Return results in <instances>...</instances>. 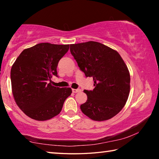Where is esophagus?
Segmentation results:
<instances>
[{
	"label": "esophagus",
	"mask_w": 159,
	"mask_h": 159,
	"mask_svg": "<svg viewBox=\"0 0 159 159\" xmlns=\"http://www.w3.org/2000/svg\"><path fill=\"white\" fill-rule=\"evenodd\" d=\"M80 90H81L79 89V88H78V89H72V92L74 93H76L80 92Z\"/></svg>",
	"instance_id": "34e87169"
}]
</instances>
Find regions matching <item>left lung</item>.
I'll list each match as a JSON object with an SVG mask.
<instances>
[{"label": "left lung", "instance_id": "1", "mask_svg": "<svg viewBox=\"0 0 159 159\" xmlns=\"http://www.w3.org/2000/svg\"><path fill=\"white\" fill-rule=\"evenodd\" d=\"M71 55L86 77H93V90H84L88 96L80 105L85 115L103 121L121 111L130 93V76L117 51L95 41L70 45Z\"/></svg>", "mask_w": 159, "mask_h": 159}]
</instances>
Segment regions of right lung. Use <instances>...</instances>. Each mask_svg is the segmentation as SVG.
<instances>
[{
	"label": "right lung",
	"mask_w": 159,
	"mask_h": 159,
	"mask_svg": "<svg viewBox=\"0 0 159 159\" xmlns=\"http://www.w3.org/2000/svg\"><path fill=\"white\" fill-rule=\"evenodd\" d=\"M69 49V45L39 43L24 50L12 66L15 101L32 119L46 120L55 117L71 95V88L55 87L51 80L53 76H57L59 61Z\"/></svg>",
	"instance_id": "1"
}]
</instances>
